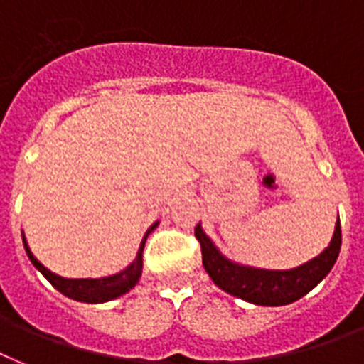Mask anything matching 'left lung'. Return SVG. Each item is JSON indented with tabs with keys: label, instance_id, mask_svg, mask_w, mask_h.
Listing matches in <instances>:
<instances>
[{
	"label": "left lung",
	"instance_id": "obj_1",
	"mask_svg": "<svg viewBox=\"0 0 364 364\" xmlns=\"http://www.w3.org/2000/svg\"><path fill=\"white\" fill-rule=\"evenodd\" d=\"M194 233L202 245L203 267L213 282L233 297L262 306L289 305L309 294L329 274L342 245L341 220H336L333 239L323 252L299 267L274 271L241 265L228 259L203 232L202 224H198Z\"/></svg>",
	"mask_w": 364,
	"mask_h": 364
}]
</instances>
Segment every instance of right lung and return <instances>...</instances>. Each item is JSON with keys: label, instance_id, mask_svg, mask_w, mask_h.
Returning a JSON list of instances; mask_svg holds the SVG:
<instances>
[{"label": "right lung", "instance_id": "obj_1", "mask_svg": "<svg viewBox=\"0 0 364 364\" xmlns=\"http://www.w3.org/2000/svg\"><path fill=\"white\" fill-rule=\"evenodd\" d=\"M159 226V223L151 224V228L147 230L144 239H141L140 249L136 254L134 262H132L129 267H125L119 273L110 274V277H100V279H65V277H59V274L52 273L48 267H44L41 262L33 256V252L29 250L28 241H26V235L22 233L23 249L28 252V258L31 259V264L44 274V279L48 280L50 284L54 286L58 291L69 297V299L82 301V303H106V301H112L115 297H121L125 295L127 291H131L138 280L141 277V252H144V245H146L147 235L153 232V230Z\"/></svg>", "mask_w": 364, "mask_h": 364}]
</instances>
